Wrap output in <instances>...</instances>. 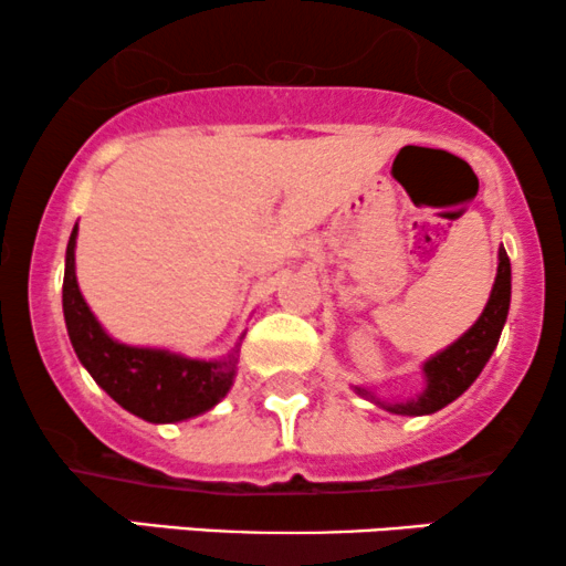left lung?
<instances>
[{
  "label": "left lung",
  "mask_w": 566,
  "mask_h": 566,
  "mask_svg": "<svg viewBox=\"0 0 566 566\" xmlns=\"http://www.w3.org/2000/svg\"><path fill=\"white\" fill-rule=\"evenodd\" d=\"M509 305H511V261L505 255V250H497V276L492 284L490 301H486L482 316L476 324L458 337L452 346H447L439 354H433L431 359H426L423 375H426V388L415 399L407 401H380L369 388L354 386V391L365 399L375 401L382 409L394 415H431L439 412L441 407H447L450 401L458 399L460 394L469 391V386L479 378L486 361H490L492 350L497 348L500 333H503V324L509 319Z\"/></svg>",
  "instance_id": "1"
}]
</instances>
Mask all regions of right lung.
I'll return each instance as SVG.
<instances>
[{
    "label": "right lung",
    "instance_id": "obj_1",
    "mask_svg": "<svg viewBox=\"0 0 566 566\" xmlns=\"http://www.w3.org/2000/svg\"><path fill=\"white\" fill-rule=\"evenodd\" d=\"M76 226L66 247L63 316L82 367L116 405L148 423H180L207 412L229 394L237 378L239 343L220 359H188L165 348L127 346L114 340L76 284Z\"/></svg>",
    "mask_w": 566,
    "mask_h": 566
}]
</instances>
